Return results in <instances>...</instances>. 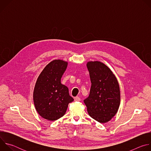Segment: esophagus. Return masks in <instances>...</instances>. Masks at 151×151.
Instances as JSON below:
<instances>
[{"mask_svg": "<svg viewBox=\"0 0 151 151\" xmlns=\"http://www.w3.org/2000/svg\"><path fill=\"white\" fill-rule=\"evenodd\" d=\"M74 100H75V101H79L81 100V99H80L78 96H76V97H75Z\"/></svg>", "mask_w": 151, "mask_h": 151, "instance_id": "34e87169", "label": "esophagus"}]
</instances>
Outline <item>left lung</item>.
<instances>
[{
	"label": "left lung",
	"mask_w": 151,
	"mask_h": 151,
	"mask_svg": "<svg viewBox=\"0 0 151 151\" xmlns=\"http://www.w3.org/2000/svg\"><path fill=\"white\" fill-rule=\"evenodd\" d=\"M87 66L91 82L89 96L83 100L89 115L100 123L109 121L120 104L118 81L111 69L100 61H89Z\"/></svg>",
	"instance_id": "left-lung-1"
}]
</instances>
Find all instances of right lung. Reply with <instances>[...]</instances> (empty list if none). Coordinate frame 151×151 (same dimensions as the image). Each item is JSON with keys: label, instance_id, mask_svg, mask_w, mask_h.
<instances>
[{"label": "right lung", "instance_id": "right-lung-1", "mask_svg": "<svg viewBox=\"0 0 151 151\" xmlns=\"http://www.w3.org/2000/svg\"><path fill=\"white\" fill-rule=\"evenodd\" d=\"M68 62L55 60L39 75L33 91L35 108L43 118L55 121L65 114L68 104L73 101L69 89L61 83Z\"/></svg>", "mask_w": 151, "mask_h": 151}]
</instances>
